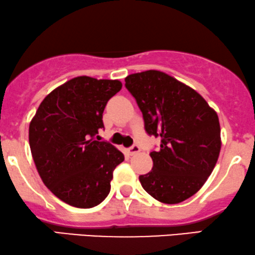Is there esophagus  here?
Masks as SVG:
<instances>
[{"label": "esophagus", "instance_id": "1", "mask_svg": "<svg viewBox=\"0 0 255 255\" xmlns=\"http://www.w3.org/2000/svg\"><path fill=\"white\" fill-rule=\"evenodd\" d=\"M140 150H141L140 147H138L137 144H134V146H131L130 148H128V149H127L129 155H135V154H137Z\"/></svg>", "mask_w": 255, "mask_h": 255}]
</instances>
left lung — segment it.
Listing matches in <instances>:
<instances>
[{
    "label": "left lung",
    "mask_w": 255,
    "mask_h": 255,
    "mask_svg": "<svg viewBox=\"0 0 255 255\" xmlns=\"http://www.w3.org/2000/svg\"><path fill=\"white\" fill-rule=\"evenodd\" d=\"M126 88L142 112L144 129L160 136L151 151L153 168L138 176L148 194L179 204L200 191L213 172L221 149L217 112L194 89L160 70L130 74Z\"/></svg>",
    "instance_id": "8db88e82"
}]
</instances>
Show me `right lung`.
Masks as SVG:
<instances>
[{
  "mask_svg": "<svg viewBox=\"0 0 255 255\" xmlns=\"http://www.w3.org/2000/svg\"><path fill=\"white\" fill-rule=\"evenodd\" d=\"M119 80L77 76L50 92L29 125L35 166L48 189L77 208L101 204L111 192L113 170L125 155L96 141L108 100L120 92Z\"/></svg>",
  "mask_w": 255,
  "mask_h": 255,
  "instance_id": "obj_1",
  "label": "right lung"
}]
</instances>
